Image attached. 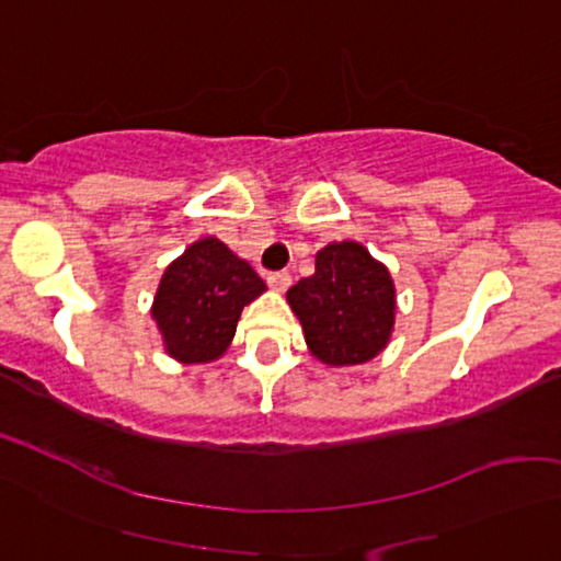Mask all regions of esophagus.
<instances>
[{
  "mask_svg": "<svg viewBox=\"0 0 561 561\" xmlns=\"http://www.w3.org/2000/svg\"><path fill=\"white\" fill-rule=\"evenodd\" d=\"M268 286L273 290L283 293L288 286H290V275L286 271H278V273H268Z\"/></svg>",
  "mask_w": 561,
  "mask_h": 561,
  "instance_id": "esophagus-1",
  "label": "esophagus"
}]
</instances>
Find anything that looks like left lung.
<instances>
[{"mask_svg":"<svg viewBox=\"0 0 561 561\" xmlns=\"http://www.w3.org/2000/svg\"><path fill=\"white\" fill-rule=\"evenodd\" d=\"M306 346L325 366H360L389 346L396 323L391 271L356 240L316 253V273L288 293Z\"/></svg>","mask_w":561,"mask_h":561,"instance_id":"1","label":"left lung"}]
</instances>
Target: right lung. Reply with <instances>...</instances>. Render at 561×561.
<instances>
[{
    "label": "right lung",
    "instance_id": "add662e5",
    "mask_svg": "<svg viewBox=\"0 0 561 561\" xmlns=\"http://www.w3.org/2000/svg\"><path fill=\"white\" fill-rule=\"evenodd\" d=\"M263 293L261 275L222 240H195L168 265L154 290L150 316L162 348L178 364H213L232 343L243 308Z\"/></svg>",
    "mask_w": 561,
    "mask_h": 561
}]
</instances>
